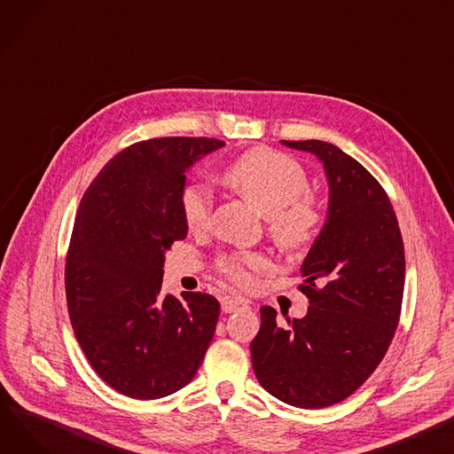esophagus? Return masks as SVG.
Segmentation results:
<instances>
[{"label":"esophagus","instance_id":"obj_1","mask_svg":"<svg viewBox=\"0 0 454 454\" xmlns=\"http://www.w3.org/2000/svg\"><path fill=\"white\" fill-rule=\"evenodd\" d=\"M223 312L224 314H231V312H237V310H243V309H248V303L243 299H233V297H224L223 299Z\"/></svg>","mask_w":454,"mask_h":454}]
</instances>
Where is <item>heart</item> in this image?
<instances>
[{
  "mask_svg": "<svg viewBox=\"0 0 454 454\" xmlns=\"http://www.w3.org/2000/svg\"><path fill=\"white\" fill-rule=\"evenodd\" d=\"M223 180L268 217V231L279 247L299 252L314 243L321 217L299 200L309 192V176L297 160L274 149H252L223 169ZM178 204L190 231L207 228L214 199L206 186L186 184ZM219 266L235 285L250 286L257 274L270 270V261L261 254H233Z\"/></svg>",
  "mask_w": 454,
  "mask_h": 454,
  "instance_id": "heart-1",
  "label": "heart"
}]
</instances>
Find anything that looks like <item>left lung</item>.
I'll return each instance as SVG.
<instances>
[{"instance_id": "obj_1", "label": "left lung", "mask_w": 454, "mask_h": 454, "mask_svg": "<svg viewBox=\"0 0 454 454\" xmlns=\"http://www.w3.org/2000/svg\"><path fill=\"white\" fill-rule=\"evenodd\" d=\"M314 153L328 178V215L301 264L303 319L278 325L261 307L252 365L278 400L321 409L343 402L381 364L400 321L405 252L392 204L378 180L334 144L281 140Z\"/></svg>"}]
</instances>
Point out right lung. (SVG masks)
<instances>
[{
  "label": "right lung",
  "instance_id": "right-lung-1",
  "mask_svg": "<svg viewBox=\"0 0 454 454\" xmlns=\"http://www.w3.org/2000/svg\"><path fill=\"white\" fill-rule=\"evenodd\" d=\"M224 142L164 137L114 155L82 197L66 257L74 336L120 395L157 400L186 387L214 340L219 301L164 295V254L188 235L178 197L188 168Z\"/></svg>",
  "mask_w": 454,
  "mask_h": 454
}]
</instances>
